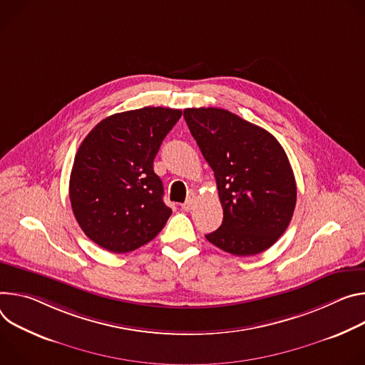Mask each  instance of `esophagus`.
<instances>
[{"label":"esophagus","mask_w":365,"mask_h":365,"mask_svg":"<svg viewBox=\"0 0 365 365\" xmlns=\"http://www.w3.org/2000/svg\"><path fill=\"white\" fill-rule=\"evenodd\" d=\"M195 201H197V195L195 194H191V195H188V198H187V201L184 205H181V209L182 210H191L192 207H194V205H195Z\"/></svg>","instance_id":"1"}]
</instances>
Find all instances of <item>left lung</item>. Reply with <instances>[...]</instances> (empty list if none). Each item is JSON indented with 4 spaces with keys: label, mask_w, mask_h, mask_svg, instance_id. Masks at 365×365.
Instances as JSON below:
<instances>
[{
    "label": "left lung",
    "mask_w": 365,
    "mask_h": 365,
    "mask_svg": "<svg viewBox=\"0 0 365 365\" xmlns=\"http://www.w3.org/2000/svg\"><path fill=\"white\" fill-rule=\"evenodd\" d=\"M184 118L215 173L223 207L222 226L207 240L236 257L268 250L290 225L297 200L284 149L265 129L223 108H185Z\"/></svg>",
    "instance_id": "1"
}]
</instances>
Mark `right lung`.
Segmentation results:
<instances>
[{"instance_id": "right-lung-1", "label": "right lung", "mask_w": 365, "mask_h": 365, "mask_svg": "<svg viewBox=\"0 0 365 365\" xmlns=\"http://www.w3.org/2000/svg\"><path fill=\"white\" fill-rule=\"evenodd\" d=\"M182 111L143 107L106 117L75 155L69 180L73 216L101 248L125 254L150 242L173 210L153 173L159 146Z\"/></svg>"}]
</instances>
